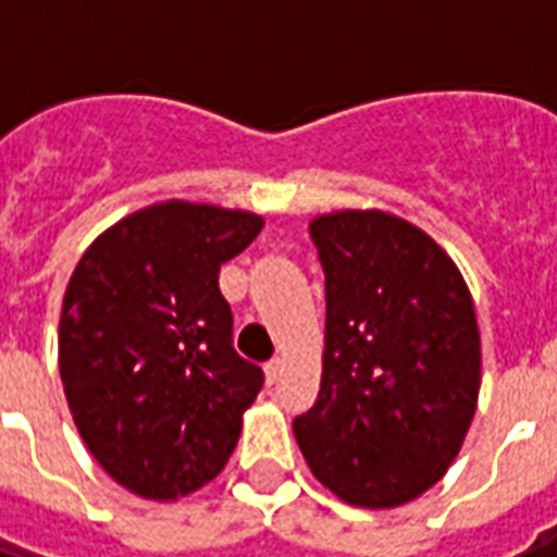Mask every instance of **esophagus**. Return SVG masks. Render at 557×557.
I'll use <instances>...</instances> for the list:
<instances>
[{"mask_svg": "<svg viewBox=\"0 0 557 557\" xmlns=\"http://www.w3.org/2000/svg\"><path fill=\"white\" fill-rule=\"evenodd\" d=\"M280 372H283V361H280V358H271L269 364H265V381L274 384V381L280 379Z\"/></svg>", "mask_w": 557, "mask_h": 557, "instance_id": "esophagus-1", "label": "esophagus"}]
</instances>
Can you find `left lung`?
<instances>
[{
	"instance_id": "left-lung-1",
	"label": "left lung",
	"mask_w": 557,
	"mask_h": 557,
	"mask_svg": "<svg viewBox=\"0 0 557 557\" xmlns=\"http://www.w3.org/2000/svg\"><path fill=\"white\" fill-rule=\"evenodd\" d=\"M309 231L326 274V347L295 440L338 500L396 509L440 483L471 428L474 300L445 248L396 213L332 210Z\"/></svg>"
}]
</instances>
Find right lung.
I'll use <instances>...</instances> for the list:
<instances>
[{
	"label": "right lung",
	"instance_id": "right-lung-1",
	"mask_svg": "<svg viewBox=\"0 0 557 557\" xmlns=\"http://www.w3.org/2000/svg\"><path fill=\"white\" fill-rule=\"evenodd\" d=\"M262 225L251 210L156 201L109 225L69 277L65 401L98 466L144 500L196 492L234 454L262 370L231 347L219 269Z\"/></svg>",
	"mask_w": 557,
	"mask_h": 557
}]
</instances>
